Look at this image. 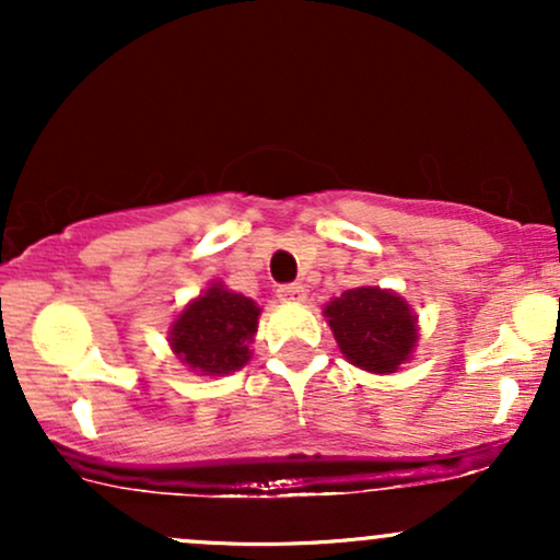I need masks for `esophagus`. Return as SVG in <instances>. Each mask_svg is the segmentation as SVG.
Returning a JSON list of instances; mask_svg holds the SVG:
<instances>
[{"instance_id":"34e87169","label":"esophagus","mask_w":560,"mask_h":560,"mask_svg":"<svg viewBox=\"0 0 560 560\" xmlns=\"http://www.w3.org/2000/svg\"><path fill=\"white\" fill-rule=\"evenodd\" d=\"M276 294H279L281 302H300L305 300V287H302L300 281H294V284H281L276 289Z\"/></svg>"}]
</instances>
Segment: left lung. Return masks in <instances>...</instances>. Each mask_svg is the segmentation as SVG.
Returning a JSON list of instances; mask_svg holds the SVG:
<instances>
[{
	"label": "left lung",
	"mask_w": 560,
	"mask_h": 560,
	"mask_svg": "<svg viewBox=\"0 0 560 560\" xmlns=\"http://www.w3.org/2000/svg\"><path fill=\"white\" fill-rule=\"evenodd\" d=\"M324 313L347 361L371 374H395L419 337L405 300L376 287L347 289Z\"/></svg>",
	"instance_id": "1"
}]
</instances>
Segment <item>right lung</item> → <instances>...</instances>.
<instances>
[{
  "label": "right lung",
  "mask_w": 560,
  "mask_h": 560,
  "mask_svg": "<svg viewBox=\"0 0 560 560\" xmlns=\"http://www.w3.org/2000/svg\"><path fill=\"white\" fill-rule=\"evenodd\" d=\"M258 316L260 307L253 300L213 284L173 320V352L202 376L240 371L249 361Z\"/></svg>",
  "instance_id": "add662e5"
}]
</instances>
